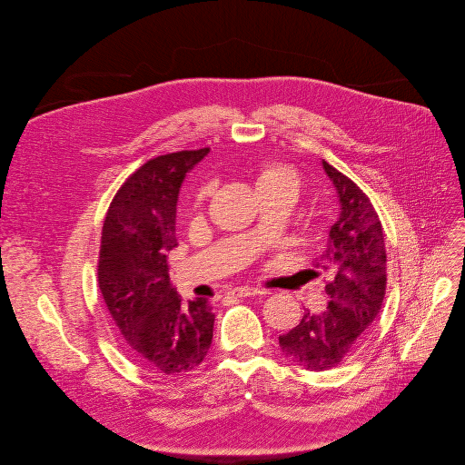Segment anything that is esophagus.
<instances>
[{
    "mask_svg": "<svg viewBox=\"0 0 465 465\" xmlns=\"http://www.w3.org/2000/svg\"><path fill=\"white\" fill-rule=\"evenodd\" d=\"M232 295H234V297H242V299H245V297H254V295H267V292H265V290H258V288H247V286H242V288L232 290Z\"/></svg>",
    "mask_w": 465,
    "mask_h": 465,
    "instance_id": "esophagus-1",
    "label": "esophagus"
}]
</instances>
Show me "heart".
<instances>
[{"instance_id":"obj_1","label":"heart","mask_w":465,"mask_h":465,"mask_svg":"<svg viewBox=\"0 0 465 465\" xmlns=\"http://www.w3.org/2000/svg\"><path fill=\"white\" fill-rule=\"evenodd\" d=\"M258 191L262 196L284 194V196L297 198V194L301 193V177L290 168L271 166V168H265L258 175ZM207 193H209V189H202L198 198L203 200L207 196Z\"/></svg>"}]
</instances>
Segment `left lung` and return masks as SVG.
Here are the masks:
<instances>
[{
	"label": "left lung",
	"instance_id": "8db88e82",
	"mask_svg": "<svg viewBox=\"0 0 465 465\" xmlns=\"http://www.w3.org/2000/svg\"><path fill=\"white\" fill-rule=\"evenodd\" d=\"M322 168L333 183L339 205L317 263L331 276L326 286L330 302L321 313L306 310L293 330L278 337L282 353L312 372L337 366L355 350L380 315L387 288L385 236L372 203L324 159Z\"/></svg>",
	"mask_w": 465,
	"mask_h": 465
}]
</instances>
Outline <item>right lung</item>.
<instances>
[{"mask_svg": "<svg viewBox=\"0 0 465 465\" xmlns=\"http://www.w3.org/2000/svg\"><path fill=\"white\" fill-rule=\"evenodd\" d=\"M209 152L183 150L144 163L115 194L103 227L99 288L123 351L166 376L194 370L213 342L209 301L181 304L166 263L177 247L181 184Z\"/></svg>", "mask_w": 465, "mask_h": 465, "instance_id": "right-lung-1", "label": "right lung"}]
</instances>
